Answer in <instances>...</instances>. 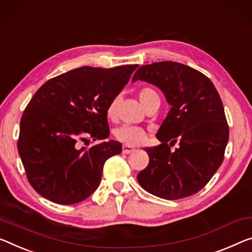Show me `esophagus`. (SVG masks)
I'll return each instance as SVG.
<instances>
[{
    "instance_id": "obj_1",
    "label": "esophagus",
    "mask_w": 252,
    "mask_h": 252,
    "mask_svg": "<svg viewBox=\"0 0 252 252\" xmlns=\"http://www.w3.org/2000/svg\"><path fill=\"white\" fill-rule=\"evenodd\" d=\"M134 151H135V149L131 148V146L123 145V153L124 154H130V153H133Z\"/></svg>"
}]
</instances>
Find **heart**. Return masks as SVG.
Here are the masks:
<instances>
[{"mask_svg":"<svg viewBox=\"0 0 252 252\" xmlns=\"http://www.w3.org/2000/svg\"><path fill=\"white\" fill-rule=\"evenodd\" d=\"M138 99L144 109H146V108H148L151 103L156 101V100H160L157 91L149 87L142 88L141 90L138 91ZM116 108H117V99H114L107 108V117L109 119L115 118ZM115 137L117 138L119 142L124 143V144L138 145L144 142L146 134L145 131L142 128H139V127L122 126L115 130Z\"/></svg>","mask_w":252,"mask_h":252,"instance_id":"heart-1","label":"heart"}]
</instances>
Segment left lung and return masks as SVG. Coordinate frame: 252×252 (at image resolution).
Segmentation results:
<instances>
[{"label": "left lung", "instance_id": "1", "mask_svg": "<svg viewBox=\"0 0 252 252\" xmlns=\"http://www.w3.org/2000/svg\"><path fill=\"white\" fill-rule=\"evenodd\" d=\"M138 80L160 89L171 108L157 133L161 144L145 149L149 165L137 181L163 199L191 196L218 171L229 141L219 92L206 75L177 62L143 65L131 79ZM176 142L180 146L171 151Z\"/></svg>", "mask_w": 252, "mask_h": 252}]
</instances>
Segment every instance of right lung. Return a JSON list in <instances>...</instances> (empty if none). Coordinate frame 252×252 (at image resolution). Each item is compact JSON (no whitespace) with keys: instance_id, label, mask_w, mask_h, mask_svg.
<instances>
[{"instance_id":"add662e5","label":"right lung","mask_w":252,"mask_h":252,"mask_svg":"<svg viewBox=\"0 0 252 252\" xmlns=\"http://www.w3.org/2000/svg\"><path fill=\"white\" fill-rule=\"evenodd\" d=\"M137 67L82 66L48 80L34 94L21 117L18 151L39 195L72 205L99 187L104 162L122 152L121 143L107 139V108ZM89 139L99 143L81 148Z\"/></svg>"}]
</instances>
